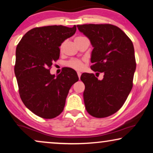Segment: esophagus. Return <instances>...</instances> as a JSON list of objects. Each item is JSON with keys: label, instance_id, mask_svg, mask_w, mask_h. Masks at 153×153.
Segmentation results:
<instances>
[{"label": "esophagus", "instance_id": "esophagus-1", "mask_svg": "<svg viewBox=\"0 0 153 153\" xmlns=\"http://www.w3.org/2000/svg\"><path fill=\"white\" fill-rule=\"evenodd\" d=\"M78 73V78H80V76H81V73H80V72H78V73Z\"/></svg>", "mask_w": 153, "mask_h": 153}]
</instances>
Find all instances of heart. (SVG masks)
<instances>
[{"mask_svg": "<svg viewBox=\"0 0 153 153\" xmlns=\"http://www.w3.org/2000/svg\"><path fill=\"white\" fill-rule=\"evenodd\" d=\"M82 38V37H78L76 38ZM63 45L61 46V49L62 48ZM66 66H68V67H71L75 70L77 71H80L82 70L84 67V61L80 60V59H71L70 61H68V62L66 63Z\"/></svg>", "mask_w": 153, "mask_h": 153, "instance_id": "b5f03b06", "label": "heart"}]
</instances>
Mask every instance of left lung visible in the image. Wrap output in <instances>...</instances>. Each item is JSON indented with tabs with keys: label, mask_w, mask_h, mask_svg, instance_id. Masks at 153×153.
<instances>
[{
	"label": "left lung",
	"mask_w": 153,
	"mask_h": 153,
	"mask_svg": "<svg viewBox=\"0 0 153 153\" xmlns=\"http://www.w3.org/2000/svg\"><path fill=\"white\" fill-rule=\"evenodd\" d=\"M77 27L93 47L91 68L103 73L101 80L94 74L81 75L85 86V108L93 117H108L120 109L131 90L136 71L133 43L125 32L111 24H83Z\"/></svg>",
	"instance_id": "1"
}]
</instances>
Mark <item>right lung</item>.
<instances>
[{"mask_svg":"<svg viewBox=\"0 0 153 153\" xmlns=\"http://www.w3.org/2000/svg\"><path fill=\"white\" fill-rule=\"evenodd\" d=\"M76 31V26H48L28 30L16 49L15 74L20 97L28 109L45 119L64 110L71 86L78 81L76 71L66 68L57 76L50 73L59 58V47Z\"/></svg>","mask_w":153,"mask_h":153,"instance_id":"1","label":"right lung"}]
</instances>
